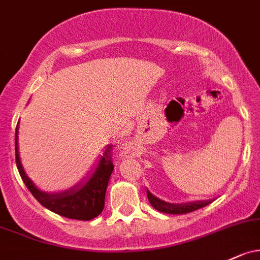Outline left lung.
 <instances>
[{"label":"left lung","instance_id":"1","mask_svg":"<svg viewBox=\"0 0 260 260\" xmlns=\"http://www.w3.org/2000/svg\"><path fill=\"white\" fill-rule=\"evenodd\" d=\"M147 198H149L150 203L155 209L162 212V213L169 214H183L193 212L196 209H200L205 206L209 205L213 200H205V201H194V202H187V203H170L166 201L160 200L156 196H153L151 192L147 189Z\"/></svg>","mask_w":260,"mask_h":260}]
</instances>
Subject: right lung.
Here are the masks:
<instances>
[{
  "instance_id": "obj_1",
  "label": "right lung",
  "mask_w": 260,
  "mask_h": 260,
  "mask_svg": "<svg viewBox=\"0 0 260 260\" xmlns=\"http://www.w3.org/2000/svg\"><path fill=\"white\" fill-rule=\"evenodd\" d=\"M18 126L19 120L17 127H16L15 136L16 164H17L18 172L24 185L29 189L33 197L43 207L48 208L49 211L54 212L59 216L67 217V218L90 220L99 216L104 209L107 187L111 172L114 170L110 156V145L105 147L104 152L95 164V167L82 181H79L77 185L68 189L49 193V192H44L38 188L27 176L23 166H22L18 151Z\"/></svg>"
}]
</instances>
